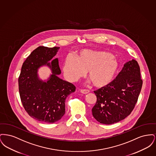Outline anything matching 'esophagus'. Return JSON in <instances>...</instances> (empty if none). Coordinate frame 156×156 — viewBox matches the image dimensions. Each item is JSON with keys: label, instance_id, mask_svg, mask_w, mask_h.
I'll return each mask as SVG.
<instances>
[{"label": "esophagus", "instance_id": "esophagus-1", "mask_svg": "<svg viewBox=\"0 0 156 156\" xmlns=\"http://www.w3.org/2000/svg\"><path fill=\"white\" fill-rule=\"evenodd\" d=\"M89 92L90 91L88 89H81V92L83 94H87L89 93Z\"/></svg>", "mask_w": 156, "mask_h": 156}]
</instances>
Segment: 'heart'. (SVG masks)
Segmentation results:
<instances>
[{
  "mask_svg": "<svg viewBox=\"0 0 156 156\" xmlns=\"http://www.w3.org/2000/svg\"><path fill=\"white\" fill-rule=\"evenodd\" d=\"M119 68L115 56L104 51L83 50L76 59L67 56L64 62V73L69 81H74L88 72V76L93 85L102 88L113 81Z\"/></svg>",
  "mask_w": 156,
  "mask_h": 156,
  "instance_id": "1",
  "label": "heart"
}]
</instances>
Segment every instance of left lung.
<instances>
[{
  "mask_svg": "<svg viewBox=\"0 0 156 156\" xmlns=\"http://www.w3.org/2000/svg\"><path fill=\"white\" fill-rule=\"evenodd\" d=\"M142 84L138 62L134 59L126 62L111 83L94 91L97 98L92 109L94 118L105 125L125 119L133 110Z\"/></svg>",
  "mask_w": 156,
  "mask_h": 156,
  "instance_id": "left-lung-1",
  "label": "left lung"
}]
</instances>
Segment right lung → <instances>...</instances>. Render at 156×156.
<instances>
[{"instance_id": "1", "label": "right lung", "mask_w": 156, "mask_h": 156, "mask_svg": "<svg viewBox=\"0 0 156 156\" xmlns=\"http://www.w3.org/2000/svg\"><path fill=\"white\" fill-rule=\"evenodd\" d=\"M59 47H37L23 64L19 77V90L23 106L30 117L38 121L53 123L66 113V99L74 92V85L60 79L58 59H53ZM51 60L50 63L49 61ZM46 65L52 75L47 82L38 79V68Z\"/></svg>"}]
</instances>
